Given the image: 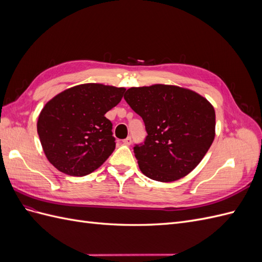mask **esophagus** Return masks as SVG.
Listing matches in <instances>:
<instances>
[{
    "mask_svg": "<svg viewBox=\"0 0 262 262\" xmlns=\"http://www.w3.org/2000/svg\"><path fill=\"white\" fill-rule=\"evenodd\" d=\"M122 142H123L124 145H130L132 143V139H131V137H128L126 139H124Z\"/></svg>",
    "mask_w": 262,
    "mask_h": 262,
    "instance_id": "obj_1",
    "label": "esophagus"
}]
</instances>
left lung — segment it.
<instances>
[{"mask_svg":"<svg viewBox=\"0 0 262 262\" xmlns=\"http://www.w3.org/2000/svg\"><path fill=\"white\" fill-rule=\"evenodd\" d=\"M124 99L145 124L144 143L133 149L146 177L175 181L199 165L215 137V112L207 99L163 84L131 87Z\"/></svg>","mask_w":262,"mask_h":262,"instance_id":"1","label":"left lung"}]
</instances>
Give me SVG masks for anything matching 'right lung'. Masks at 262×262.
<instances>
[{"mask_svg":"<svg viewBox=\"0 0 262 262\" xmlns=\"http://www.w3.org/2000/svg\"><path fill=\"white\" fill-rule=\"evenodd\" d=\"M125 89L82 84L54 96L38 118L37 131L48 161L58 170L82 177L96 170L116 147L113 123L105 117Z\"/></svg>","mask_w":262,"mask_h":262,"instance_id":"obj_1","label":"right lung"}]
</instances>
